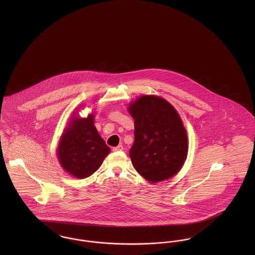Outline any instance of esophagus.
Instances as JSON below:
<instances>
[{"label":"esophagus","mask_w":255,"mask_h":255,"mask_svg":"<svg viewBox=\"0 0 255 255\" xmlns=\"http://www.w3.org/2000/svg\"><path fill=\"white\" fill-rule=\"evenodd\" d=\"M122 150H123V146L122 145L116 146V147L113 148V151H115V152H119V151H122Z\"/></svg>","instance_id":"esophagus-1"}]
</instances>
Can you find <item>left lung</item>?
I'll return each mask as SVG.
<instances>
[{"mask_svg":"<svg viewBox=\"0 0 255 255\" xmlns=\"http://www.w3.org/2000/svg\"><path fill=\"white\" fill-rule=\"evenodd\" d=\"M129 112L134 120V141L129 152L133 167L151 182L173 177L182 168L188 149L177 111L160 97L143 96Z\"/></svg>","mask_w":255,"mask_h":255,"instance_id":"left-lung-1","label":"left lung"}]
</instances>
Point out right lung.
<instances>
[{
  "label": "right lung",
  "mask_w": 255,
  "mask_h": 255,
  "mask_svg": "<svg viewBox=\"0 0 255 255\" xmlns=\"http://www.w3.org/2000/svg\"><path fill=\"white\" fill-rule=\"evenodd\" d=\"M111 151L94 125V116L73 120L61 138L57 156L61 165L78 179L97 171Z\"/></svg>",
  "instance_id": "1"
}]
</instances>
